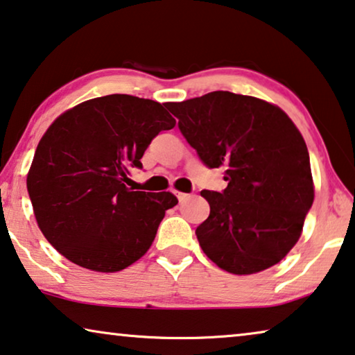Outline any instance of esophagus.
<instances>
[{"instance_id": "obj_1", "label": "esophagus", "mask_w": 355, "mask_h": 355, "mask_svg": "<svg viewBox=\"0 0 355 355\" xmlns=\"http://www.w3.org/2000/svg\"><path fill=\"white\" fill-rule=\"evenodd\" d=\"M173 193H175L180 202H183V200H187L189 198V194H187V193H180V191H173Z\"/></svg>"}]
</instances>
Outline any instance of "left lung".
Listing matches in <instances>:
<instances>
[{
  "mask_svg": "<svg viewBox=\"0 0 355 355\" xmlns=\"http://www.w3.org/2000/svg\"><path fill=\"white\" fill-rule=\"evenodd\" d=\"M178 129L209 168L225 167L223 191H200L209 218L199 245L231 274L277 264L298 242L314 200L308 146L276 105L215 91L171 103Z\"/></svg>",
  "mask_w": 355,
  "mask_h": 355,
  "instance_id": "8db88e82",
  "label": "left lung"
}]
</instances>
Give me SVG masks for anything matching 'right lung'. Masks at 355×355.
<instances>
[{"label":"right lung","instance_id":"right-lung-1","mask_svg":"<svg viewBox=\"0 0 355 355\" xmlns=\"http://www.w3.org/2000/svg\"><path fill=\"white\" fill-rule=\"evenodd\" d=\"M171 103L113 94L65 111L36 148L26 189L49 244L67 260L116 272L140 260L155 241L168 191L127 188L151 140L171 130Z\"/></svg>","mask_w":355,"mask_h":355}]
</instances>
